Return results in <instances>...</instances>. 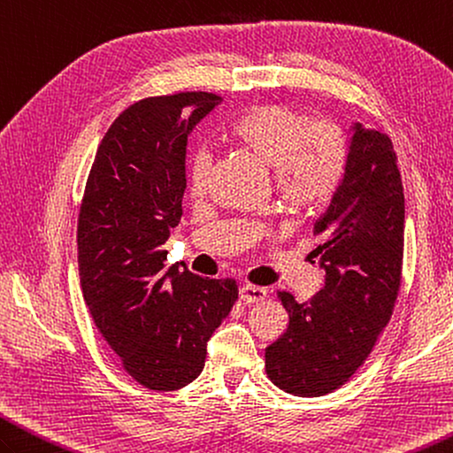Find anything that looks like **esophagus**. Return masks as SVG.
<instances>
[{
    "label": "esophagus",
    "instance_id": "34e87169",
    "mask_svg": "<svg viewBox=\"0 0 453 453\" xmlns=\"http://www.w3.org/2000/svg\"><path fill=\"white\" fill-rule=\"evenodd\" d=\"M265 288L264 287H256V285H244L240 288V298L244 300L246 304H256L261 303L265 298Z\"/></svg>",
    "mask_w": 453,
    "mask_h": 453
}]
</instances>
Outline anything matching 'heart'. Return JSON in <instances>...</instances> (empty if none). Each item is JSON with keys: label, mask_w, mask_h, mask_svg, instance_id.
I'll list each match as a JSON object with an SVG mask.
<instances>
[{"label": "heart", "mask_w": 453, "mask_h": 453, "mask_svg": "<svg viewBox=\"0 0 453 453\" xmlns=\"http://www.w3.org/2000/svg\"><path fill=\"white\" fill-rule=\"evenodd\" d=\"M230 134L273 166L275 188L288 207L316 205L334 194L345 170L347 145L335 126L314 122L308 112L290 104H264L248 110ZM213 165L209 147L192 150L189 184L199 192L207 186Z\"/></svg>", "instance_id": "obj_1"}]
</instances>
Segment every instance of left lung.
Masks as SVG:
<instances>
[{"label":"left lung","mask_w":453,"mask_h":453,"mask_svg":"<svg viewBox=\"0 0 453 453\" xmlns=\"http://www.w3.org/2000/svg\"><path fill=\"white\" fill-rule=\"evenodd\" d=\"M343 178L314 225L324 288L308 303L277 298L288 327L265 349V372L287 394L319 397L341 388L374 349L394 314L403 269L405 196L394 143L355 124Z\"/></svg>","instance_id":"8db88e82"}]
</instances>
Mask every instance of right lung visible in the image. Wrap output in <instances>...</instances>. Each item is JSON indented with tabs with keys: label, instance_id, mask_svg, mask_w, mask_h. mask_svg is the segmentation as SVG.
Instances as JSON below:
<instances>
[{
	"label": "right lung",
	"instance_id": "right-lung-1",
	"mask_svg": "<svg viewBox=\"0 0 453 453\" xmlns=\"http://www.w3.org/2000/svg\"><path fill=\"white\" fill-rule=\"evenodd\" d=\"M219 103L176 93L127 106L98 145L79 209L83 298L124 370L149 389L194 381L238 300L234 279L166 267L163 248L182 219L188 134Z\"/></svg>",
	"mask_w": 453,
	"mask_h": 453
}]
</instances>
